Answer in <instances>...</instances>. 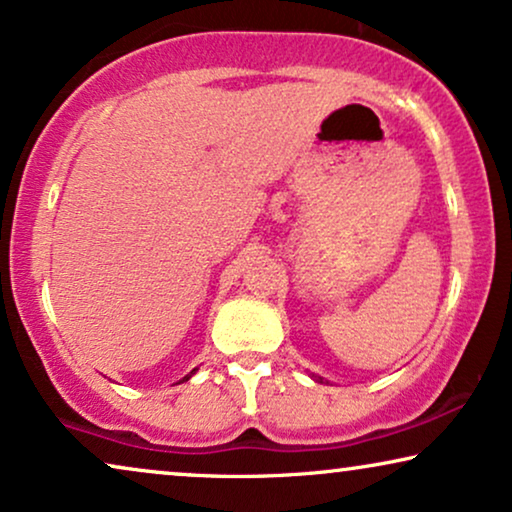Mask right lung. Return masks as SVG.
Listing matches in <instances>:
<instances>
[{"label":"right lung","instance_id":"add662e5","mask_svg":"<svg viewBox=\"0 0 512 512\" xmlns=\"http://www.w3.org/2000/svg\"><path fill=\"white\" fill-rule=\"evenodd\" d=\"M193 373H195V370H191V375H193ZM191 375H186V377H184V380H188V377H191Z\"/></svg>","mask_w":512,"mask_h":512}]
</instances>
